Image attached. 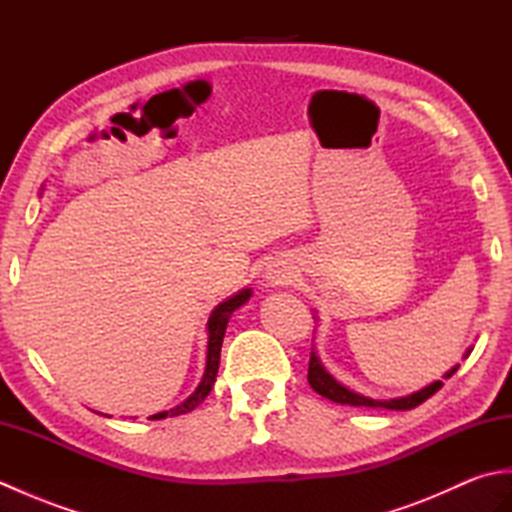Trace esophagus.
<instances>
[{"label": "esophagus", "instance_id": "esophagus-1", "mask_svg": "<svg viewBox=\"0 0 512 512\" xmlns=\"http://www.w3.org/2000/svg\"><path fill=\"white\" fill-rule=\"evenodd\" d=\"M277 284H279V281H277Z\"/></svg>", "mask_w": 512, "mask_h": 512}]
</instances>
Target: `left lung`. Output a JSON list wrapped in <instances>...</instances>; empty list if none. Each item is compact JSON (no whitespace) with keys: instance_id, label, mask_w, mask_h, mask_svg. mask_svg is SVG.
Masks as SVG:
<instances>
[{"instance_id":"obj_1","label":"left lung","mask_w":512,"mask_h":512,"mask_svg":"<svg viewBox=\"0 0 512 512\" xmlns=\"http://www.w3.org/2000/svg\"><path fill=\"white\" fill-rule=\"evenodd\" d=\"M473 352V347H469V350L464 352V358H469V354ZM460 365L451 367L447 374H444L442 378H451L455 372H458ZM308 383L310 387L317 391L319 396L328 398L332 402H339V405H350V407H383V409H396V411H407V409H413L422 405L424 400H427L429 396L436 394V391L442 387V380H433L431 385L422 387L418 391H413V394L409 396H400V398H389V400H374V398H367L363 394H356V391H352L350 387L341 385L339 380H336L328 369L323 367L321 358L317 354V350L312 347V354H310V367H308Z\"/></svg>"}]
</instances>
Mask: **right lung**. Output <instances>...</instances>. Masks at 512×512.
<instances>
[{"mask_svg":"<svg viewBox=\"0 0 512 512\" xmlns=\"http://www.w3.org/2000/svg\"><path fill=\"white\" fill-rule=\"evenodd\" d=\"M253 295V290L250 288H242L239 292H235L233 297H228L226 301H222L220 306H215V310L211 312L209 321H206V332H209V343H206V367H204V376L200 380V385L195 387L193 394L180 402L169 411H160L156 416H151L154 420H162L167 416H182V413H189L195 407L200 405V402L209 396V391L215 385V376H217V369H220V352H222V341H224V332H226V325L228 319H231V314L242 308L244 303Z\"/></svg>","mask_w":512,"mask_h":512,"instance_id":"add662e5","label":"right lung"}]
</instances>
